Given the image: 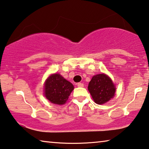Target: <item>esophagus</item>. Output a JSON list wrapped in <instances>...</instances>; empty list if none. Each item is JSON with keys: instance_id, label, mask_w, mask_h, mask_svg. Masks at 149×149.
Here are the masks:
<instances>
[{"instance_id": "1", "label": "esophagus", "mask_w": 149, "mask_h": 149, "mask_svg": "<svg viewBox=\"0 0 149 149\" xmlns=\"http://www.w3.org/2000/svg\"><path fill=\"white\" fill-rule=\"evenodd\" d=\"M84 86V84H82V83H77V86L79 87H83Z\"/></svg>"}]
</instances>
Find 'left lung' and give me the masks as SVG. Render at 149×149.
I'll list each match as a JSON object with an SVG mask.
<instances>
[{
  "label": "left lung",
  "mask_w": 149,
  "mask_h": 149,
  "mask_svg": "<svg viewBox=\"0 0 149 149\" xmlns=\"http://www.w3.org/2000/svg\"><path fill=\"white\" fill-rule=\"evenodd\" d=\"M115 89L111 79L104 74L94 75L88 85V90L92 98L99 105L104 104L113 98Z\"/></svg>",
  "instance_id": "8db88e82"
}]
</instances>
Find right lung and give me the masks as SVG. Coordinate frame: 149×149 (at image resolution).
<instances>
[{"label":"right lung","mask_w":149,"mask_h":149,"mask_svg":"<svg viewBox=\"0 0 149 149\" xmlns=\"http://www.w3.org/2000/svg\"><path fill=\"white\" fill-rule=\"evenodd\" d=\"M74 87L59 74H54L48 77L44 84V95L51 103L63 105L69 98Z\"/></svg>","instance_id":"add662e5"}]
</instances>
